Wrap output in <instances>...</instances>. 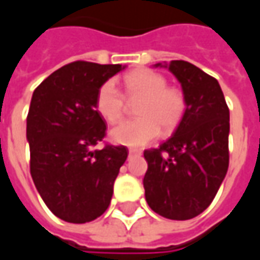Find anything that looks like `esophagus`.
<instances>
[{"label": "esophagus", "mask_w": 260, "mask_h": 260, "mask_svg": "<svg viewBox=\"0 0 260 260\" xmlns=\"http://www.w3.org/2000/svg\"><path fill=\"white\" fill-rule=\"evenodd\" d=\"M140 154H141V151H140L139 148H130V150H128V155L130 156L140 155Z\"/></svg>", "instance_id": "1"}]
</instances>
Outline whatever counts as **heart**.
Returning a JSON list of instances; mask_svg holds the SVG:
<instances>
[{
	"label": "heart",
	"instance_id": "obj_1",
	"mask_svg": "<svg viewBox=\"0 0 260 260\" xmlns=\"http://www.w3.org/2000/svg\"><path fill=\"white\" fill-rule=\"evenodd\" d=\"M121 93L113 82L106 81L95 96V109L105 120L115 124L124 115L127 101H137V119L127 120L110 132L117 144L143 147L164 134L174 133L183 120L187 99L180 88L168 85L167 77L150 68H140L121 78Z\"/></svg>",
	"mask_w": 260,
	"mask_h": 260
}]
</instances>
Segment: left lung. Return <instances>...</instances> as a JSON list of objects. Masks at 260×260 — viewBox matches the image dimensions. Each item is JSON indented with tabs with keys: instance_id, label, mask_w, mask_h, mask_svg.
Returning <instances> with one entry per match:
<instances>
[{
	"instance_id": "left-lung-1",
	"label": "left lung",
	"mask_w": 260,
	"mask_h": 260,
	"mask_svg": "<svg viewBox=\"0 0 260 260\" xmlns=\"http://www.w3.org/2000/svg\"><path fill=\"white\" fill-rule=\"evenodd\" d=\"M169 71L182 85L187 109L171 139L144 151L143 183L156 214L190 220L211 204L227 174L230 109L214 77L183 60L171 61Z\"/></svg>"
}]
</instances>
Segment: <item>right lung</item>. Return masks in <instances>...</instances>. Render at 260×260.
I'll list each match as a JSON object with an SVG mask.
<instances>
[{"label": "right lung", "mask_w": 260, "mask_h": 260, "mask_svg": "<svg viewBox=\"0 0 260 260\" xmlns=\"http://www.w3.org/2000/svg\"><path fill=\"white\" fill-rule=\"evenodd\" d=\"M121 68V64L70 62L33 92L26 117L30 175L46 206L64 221H92L109 207L128 151L110 144L92 151L106 136L95 96Z\"/></svg>", "instance_id": "1"}]
</instances>
